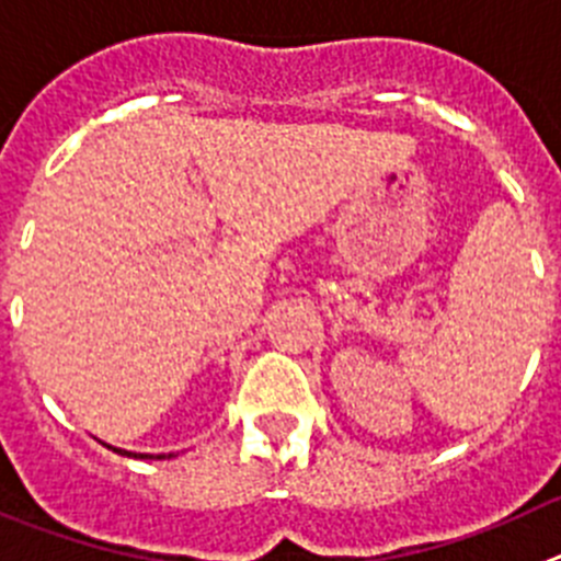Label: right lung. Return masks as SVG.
<instances>
[{
	"instance_id": "add662e5",
	"label": "right lung",
	"mask_w": 561,
	"mask_h": 561,
	"mask_svg": "<svg viewBox=\"0 0 561 561\" xmlns=\"http://www.w3.org/2000/svg\"><path fill=\"white\" fill-rule=\"evenodd\" d=\"M114 453H123V456H130V453H125V450H114ZM139 458H153V456H139ZM156 458H164V456H156Z\"/></svg>"
}]
</instances>
